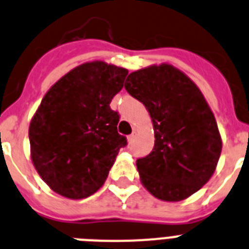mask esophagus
<instances>
[{"instance_id": "1", "label": "esophagus", "mask_w": 249, "mask_h": 249, "mask_svg": "<svg viewBox=\"0 0 249 249\" xmlns=\"http://www.w3.org/2000/svg\"><path fill=\"white\" fill-rule=\"evenodd\" d=\"M135 138H137V131H133V133H131V134L128 137L129 144H133V143H134V141H135Z\"/></svg>"}]
</instances>
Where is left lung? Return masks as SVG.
I'll return each instance as SVG.
<instances>
[{"label": "left lung", "instance_id": "1", "mask_svg": "<svg viewBox=\"0 0 249 249\" xmlns=\"http://www.w3.org/2000/svg\"><path fill=\"white\" fill-rule=\"evenodd\" d=\"M125 89L152 119L155 145L137 160L141 181L161 201H183L213 175L223 142L213 112L195 83L169 64L130 72Z\"/></svg>", "mask_w": 249, "mask_h": 249}]
</instances>
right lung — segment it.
Masks as SVG:
<instances>
[{
    "mask_svg": "<svg viewBox=\"0 0 249 249\" xmlns=\"http://www.w3.org/2000/svg\"><path fill=\"white\" fill-rule=\"evenodd\" d=\"M128 70L86 62L58 79L44 94L29 125L30 157L52 191L70 199L96 193L126 138L110 104Z\"/></svg>",
    "mask_w": 249,
    "mask_h": 249,
    "instance_id": "add662e5",
    "label": "right lung"
}]
</instances>
